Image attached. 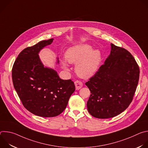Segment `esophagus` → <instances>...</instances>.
Returning a JSON list of instances; mask_svg holds the SVG:
<instances>
[{"label": "esophagus", "instance_id": "esophagus-1", "mask_svg": "<svg viewBox=\"0 0 148 148\" xmlns=\"http://www.w3.org/2000/svg\"><path fill=\"white\" fill-rule=\"evenodd\" d=\"M74 84H75L76 90H79L82 87V83L79 81H75L74 82Z\"/></svg>", "mask_w": 148, "mask_h": 148}]
</instances>
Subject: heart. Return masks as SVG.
Returning a JSON list of instances; mask_svg holds the SVG:
<instances>
[{"label": "heart", "mask_w": 148, "mask_h": 148, "mask_svg": "<svg viewBox=\"0 0 148 148\" xmlns=\"http://www.w3.org/2000/svg\"><path fill=\"white\" fill-rule=\"evenodd\" d=\"M66 58L70 64H75V71L82 78H89L94 75L99 69L102 61V54L98 49L86 43L70 47L66 53ZM61 65L69 70L66 61L61 60Z\"/></svg>", "instance_id": "heart-1"}]
</instances>
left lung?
Wrapping results in <instances>:
<instances>
[{
    "label": "left lung",
    "mask_w": 148,
    "mask_h": 148,
    "mask_svg": "<svg viewBox=\"0 0 148 148\" xmlns=\"http://www.w3.org/2000/svg\"><path fill=\"white\" fill-rule=\"evenodd\" d=\"M139 77V69L132 54L111 44V52L97 73L86 83L91 91L87 105L94 117L117 116L132 101Z\"/></svg>",
    "instance_id": "obj_1"
}]
</instances>
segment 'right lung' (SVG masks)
<instances>
[{"instance_id": "obj_1", "label": "right lung", "mask_w": 148, "mask_h": 148, "mask_svg": "<svg viewBox=\"0 0 148 148\" xmlns=\"http://www.w3.org/2000/svg\"><path fill=\"white\" fill-rule=\"evenodd\" d=\"M53 40L41 41L24 49L12 69L14 88L23 106L41 117H54L62 113L75 89L73 81L61 79L56 70L45 66L40 58V51Z\"/></svg>"}]
</instances>
